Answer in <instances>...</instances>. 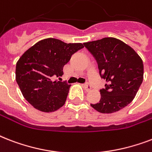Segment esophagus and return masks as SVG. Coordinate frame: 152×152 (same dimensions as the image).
Returning <instances> with one entry per match:
<instances>
[{
    "label": "esophagus",
    "mask_w": 152,
    "mask_h": 152,
    "mask_svg": "<svg viewBox=\"0 0 152 152\" xmlns=\"http://www.w3.org/2000/svg\"><path fill=\"white\" fill-rule=\"evenodd\" d=\"M83 87L84 88V89H85L87 91H90L91 90V85H89L88 83H85V84H83Z\"/></svg>",
    "instance_id": "esophagus-1"
}]
</instances>
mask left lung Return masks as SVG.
<instances>
[{"mask_svg": "<svg viewBox=\"0 0 152 152\" xmlns=\"http://www.w3.org/2000/svg\"><path fill=\"white\" fill-rule=\"evenodd\" d=\"M97 61L100 75L106 80L101 99L91 106L98 112L120 110L133 100L144 79V64L133 49L115 38H103L83 43Z\"/></svg>", "mask_w": 152, "mask_h": 152, "instance_id": "8db88e82", "label": "left lung"}]
</instances>
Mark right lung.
Returning a JSON list of instances; mask_svg holds the SVG:
<instances>
[{
  "instance_id": "right-lung-1",
  "label": "right lung",
  "mask_w": 152,
  "mask_h": 152,
  "mask_svg": "<svg viewBox=\"0 0 152 152\" xmlns=\"http://www.w3.org/2000/svg\"><path fill=\"white\" fill-rule=\"evenodd\" d=\"M82 43H65L43 39L29 48L15 66V80L23 97L34 108L50 113L64 106L71 84L54 80L63 76V68Z\"/></svg>"
}]
</instances>
